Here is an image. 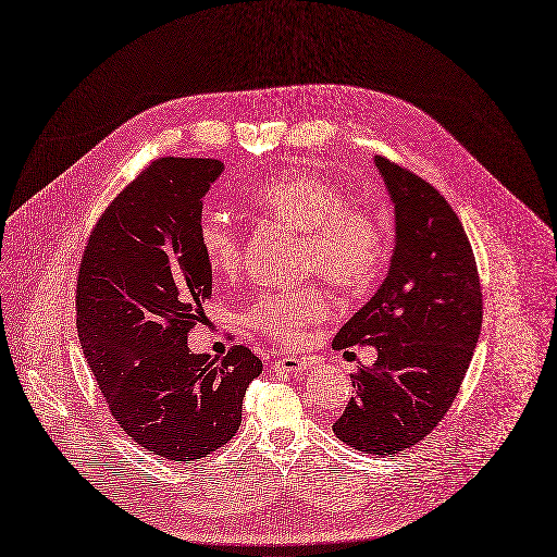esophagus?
Listing matches in <instances>:
<instances>
[{
	"instance_id": "1",
	"label": "esophagus",
	"mask_w": 557,
	"mask_h": 557,
	"mask_svg": "<svg viewBox=\"0 0 557 557\" xmlns=\"http://www.w3.org/2000/svg\"><path fill=\"white\" fill-rule=\"evenodd\" d=\"M308 366H310V361H306V359H298V357H283V359L274 361L270 370H272V372L294 374V372H304V370H308Z\"/></svg>"
}]
</instances>
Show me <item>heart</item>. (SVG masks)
Segmentation results:
<instances>
[{
    "instance_id": "obj_1",
    "label": "heart",
    "mask_w": 557,
    "mask_h": 557,
    "mask_svg": "<svg viewBox=\"0 0 557 557\" xmlns=\"http://www.w3.org/2000/svg\"><path fill=\"white\" fill-rule=\"evenodd\" d=\"M249 198L268 219L301 232V270L319 272L334 287L363 289L388 261V236L381 221L372 211L348 205L346 189L317 171H292L253 187ZM198 245L213 274L232 276L238 272L243 240L232 223L216 213L205 216L198 225ZM323 314V289L306 283L256 294L245 321L265 336L294 341Z\"/></svg>"
}]
</instances>
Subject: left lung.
I'll use <instances>...</instances> for the list:
<instances>
[{
	"instance_id": "obj_1",
	"label": "left lung",
	"mask_w": 557,
	"mask_h": 557,
	"mask_svg": "<svg viewBox=\"0 0 557 557\" xmlns=\"http://www.w3.org/2000/svg\"><path fill=\"white\" fill-rule=\"evenodd\" d=\"M395 205L388 276L338 330L334 348H376L352 374L357 395L332 425L368 455L421 442L453 406L482 332V287L468 236L446 198L412 171L374 156Z\"/></svg>"
}]
</instances>
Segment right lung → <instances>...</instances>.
<instances>
[{
	"label": "right lung",
	"mask_w": 557,
	"mask_h": 557,
	"mask_svg": "<svg viewBox=\"0 0 557 557\" xmlns=\"http://www.w3.org/2000/svg\"><path fill=\"white\" fill-rule=\"evenodd\" d=\"M225 164L160 158L117 194L77 272V334L113 419L153 455L191 463L227 444L261 359L234 346L194 355L211 268L198 245L202 198Z\"/></svg>",
	"instance_id": "add662e5"
}]
</instances>
